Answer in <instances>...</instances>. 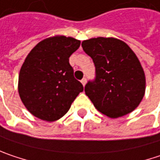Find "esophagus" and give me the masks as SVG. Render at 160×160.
Instances as JSON below:
<instances>
[{
	"instance_id": "34e87169",
	"label": "esophagus",
	"mask_w": 160,
	"mask_h": 160,
	"mask_svg": "<svg viewBox=\"0 0 160 160\" xmlns=\"http://www.w3.org/2000/svg\"><path fill=\"white\" fill-rule=\"evenodd\" d=\"M81 83H82V85L85 86L86 84V78H83L82 80H81Z\"/></svg>"
}]
</instances>
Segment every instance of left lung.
Masks as SVG:
<instances>
[{
	"mask_svg": "<svg viewBox=\"0 0 160 160\" xmlns=\"http://www.w3.org/2000/svg\"><path fill=\"white\" fill-rule=\"evenodd\" d=\"M96 66V80L86 95L102 114L111 118L126 116L138 107L146 91V76L136 53L123 41L97 37L82 42Z\"/></svg>",
	"mask_w": 160,
	"mask_h": 160,
	"instance_id": "left-lung-1",
	"label": "left lung"
}]
</instances>
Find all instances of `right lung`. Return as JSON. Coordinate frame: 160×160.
I'll return each mask as SVG.
<instances>
[{"label":"right lung","mask_w":160,"mask_h":160,"mask_svg":"<svg viewBox=\"0 0 160 160\" xmlns=\"http://www.w3.org/2000/svg\"><path fill=\"white\" fill-rule=\"evenodd\" d=\"M81 42L55 35L38 42L22 63L18 92L29 112L37 118L53 122L64 116L83 92V85L74 76L69 57Z\"/></svg>","instance_id":"right-lung-1"}]
</instances>
